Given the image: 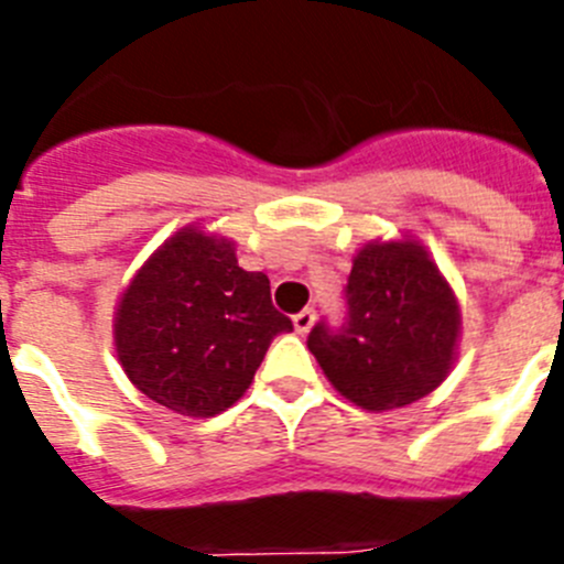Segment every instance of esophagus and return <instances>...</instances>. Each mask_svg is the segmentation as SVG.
I'll list each match as a JSON object with an SVG mask.
<instances>
[{
	"instance_id": "1",
	"label": "esophagus",
	"mask_w": 564,
	"mask_h": 564,
	"mask_svg": "<svg viewBox=\"0 0 564 564\" xmlns=\"http://www.w3.org/2000/svg\"><path fill=\"white\" fill-rule=\"evenodd\" d=\"M313 322H316V311H313V307H305V311H299L296 316H293V327H296L299 336H305L313 327Z\"/></svg>"
}]
</instances>
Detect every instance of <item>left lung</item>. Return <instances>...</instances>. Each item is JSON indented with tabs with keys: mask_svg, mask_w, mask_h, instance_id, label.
I'll return each mask as SVG.
<instances>
[{
	"mask_svg": "<svg viewBox=\"0 0 564 564\" xmlns=\"http://www.w3.org/2000/svg\"><path fill=\"white\" fill-rule=\"evenodd\" d=\"M344 322H316L307 350L364 410H398L430 395L455 358L460 313L430 253L415 242L367 246L344 288Z\"/></svg>",
	"mask_w": 564,
	"mask_h": 564,
	"instance_id": "1",
	"label": "left lung"
}]
</instances>
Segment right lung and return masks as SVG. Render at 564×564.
I'll list each match as a JSON object with an SVG mask.
<instances>
[{"mask_svg": "<svg viewBox=\"0 0 564 564\" xmlns=\"http://www.w3.org/2000/svg\"><path fill=\"white\" fill-rule=\"evenodd\" d=\"M293 322L271 302L265 273L242 271L231 242L186 228L138 271L115 316L129 381L166 410L212 417L251 387Z\"/></svg>", "mask_w": 564, "mask_h": 564, "instance_id": "right-lung-1", "label": "right lung"}]
</instances>
